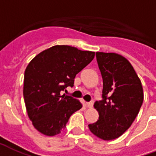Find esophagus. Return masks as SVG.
Returning a JSON list of instances; mask_svg holds the SVG:
<instances>
[{"mask_svg": "<svg viewBox=\"0 0 156 156\" xmlns=\"http://www.w3.org/2000/svg\"><path fill=\"white\" fill-rule=\"evenodd\" d=\"M85 105H86L87 107H89V108H91V107H93V105H94V102H86V103H85Z\"/></svg>", "mask_w": 156, "mask_h": 156, "instance_id": "34e87169", "label": "esophagus"}]
</instances>
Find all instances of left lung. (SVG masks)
Segmentation results:
<instances>
[{
	"label": "left lung",
	"mask_w": 156,
	"mask_h": 156,
	"mask_svg": "<svg viewBox=\"0 0 156 156\" xmlns=\"http://www.w3.org/2000/svg\"><path fill=\"white\" fill-rule=\"evenodd\" d=\"M102 78V100L94 107L99 118L89 124L93 134L105 141L121 136L138 114L144 94L142 82L129 60L115 53H96Z\"/></svg>",
	"instance_id": "obj_1"
}]
</instances>
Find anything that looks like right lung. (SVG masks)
I'll use <instances>...</instances> for the list:
<instances>
[{
    "label": "right lung",
    "mask_w": 156,
    "mask_h": 156,
    "mask_svg": "<svg viewBox=\"0 0 156 156\" xmlns=\"http://www.w3.org/2000/svg\"><path fill=\"white\" fill-rule=\"evenodd\" d=\"M95 52L69 45H54L32 59L24 72L23 97L27 112L36 129L55 136L66 128L81 102L60 92L73 86L74 79L94 59Z\"/></svg>",
    "instance_id": "1"
}]
</instances>
